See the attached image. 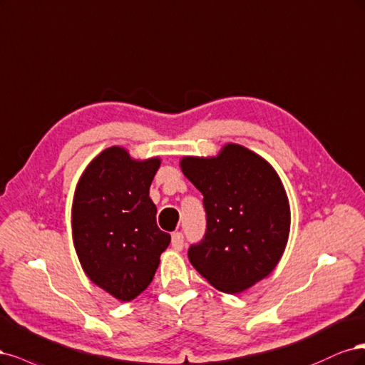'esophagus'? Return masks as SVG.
Returning a JSON list of instances; mask_svg holds the SVG:
<instances>
[{"mask_svg":"<svg viewBox=\"0 0 365 365\" xmlns=\"http://www.w3.org/2000/svg\"><path fill=\"white\" fill-rule=\"evenodd\" d=\"M171 245L174 247L175 250H182L183 245H185V237H183V233L174 232V233L171 235Z\"/></svg>","mask_w":365,"mask_h":365,"instance_id":"1","label":"esophagus"}]
</instances>
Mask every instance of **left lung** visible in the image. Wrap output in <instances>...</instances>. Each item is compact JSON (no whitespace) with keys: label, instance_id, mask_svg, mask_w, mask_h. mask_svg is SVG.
Instances as JSON below:
<instances>
[{"label":"left lung","instance_id":"1","mask_svg":"<svg viewBox=\"0 0 365 365\" xmlns=\"http://www.w3.org/2000/svg\"><path fill=\"white\" fill-rule=\"evenodd\" d=\"M183 174L203 194L206 230L187 249L197 272L237 294L273 272L289 233V205L279 175L261 156L229 144L217 158H183Z\"/></svg>","mask_w":365,"mask_h":365}]
</instances>
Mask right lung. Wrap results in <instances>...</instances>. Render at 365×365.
I'll list each match as a JSON object with an SVG mask.
<instances>
[{"instance_id": "add662e5", "label": "right lung", "mask_w": 365, "mask_h": 365, "mask_svg": "<svg viewBox=\"0 0 365 365\" xmlns=\"http://www.w3.org/2000/svg\"><path fill=\"white\" fill-rule=\"evenodd\" d=\"M159 159L136 162L120 147L93 159L73 205V238L88 277L115 299L130 302L153 280L170 233L156 225L148 195Z\"/></svg>"}]
</instances>
